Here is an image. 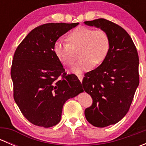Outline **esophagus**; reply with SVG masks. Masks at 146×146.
<instances>
[{
  "label": "esophagus",
  "mask_w": 146,
  "mask_h": 146,
  "mask_svg": "<svg viewBox=\"0 0 146 146\" xmlns=\"http://www.w3.org/2000/svg\"><path fill=\"white\" fill-rule=\"evenodd\" d=\"M78 78L79 80H80V81L82 82V78H83V76H82V74H79V75H78Z\"/></svg>",
  "instance_id": "esophagus-1"
}]
</instances>
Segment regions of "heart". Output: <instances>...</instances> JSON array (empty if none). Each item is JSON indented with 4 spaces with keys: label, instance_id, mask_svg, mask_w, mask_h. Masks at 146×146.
<instances>
[{
    "label": "heart",
    "instance_id": "heart-1",
    "mask_svg": "<svg viewBox=\"0 0 146 146\" xmlns=\"http://www.w3.org/2000/svg\"><path fill=\"white\" fill-rule=\"evenodd\" d=\"M68 41V43L57 40L54 45V52L64 66H70L76 57L75 51L80 49V60L72 67V71L77 74L90 70L94 64H102L110 51V38L102 29L80 26L69 34Z\"/></svg>",
    "mask_w": 146,
    "mask_h": 146
}]
</instances>
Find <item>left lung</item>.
Instances as JSON below:
<instances>
[{
    "instance_id": "1",
    "label": "left lung",
    "mask_w": 146,
    "mask_h": 146,
    "mask_svg": "<svg viewBox=\"0 0 146 146\" xmlns=\"http://www.w3.org/2000/svg\"><path fill=\"white\" fill-rule=\"evenodd\" d=\"M84 23L105 31L110 41L105 61L82 80L84 90L93 101L85 109V118L92 126L103 128L117 123L129 111L139 85V59L132 39L118 25L103 18Z\"/></svg>"
}]
</instances>
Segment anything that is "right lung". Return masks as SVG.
<instances>
[{"instance_id": "right-lung-1", "label": "right lung", "mask_w": 146, "mask_h": 146, "mask_svg": "<svg viewBox=\"0 0 146 146\" xmlns=\"http://www.w3.org/2000/svg\"><path fill=\"white\" fill-rule=\"evenodd\" d=\"M78 24L42 25L31 31L15 52L14 100L25 117L36 126L49 128L59 123L65 102L83 92L77 76L66 75L54 52L58 38Z\"/></svg>"}]
</instances>
